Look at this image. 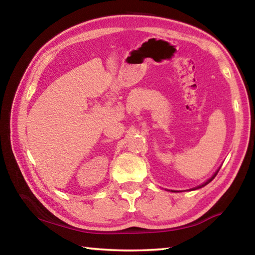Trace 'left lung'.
Masks as SVG:
<instances>
[{
  "instance_id": "8db88e82",
  "label": "left lung",
  "mask_w": 255,
  "mask_h": 255,
  "mask_svg": "<svg viewBox=\"0 0 255 255\" xmlns=\"http://www.w3.org/2000/svg\"><path fill=\"white\" fill-rule=\"evenodd\" d=\"M218 171H219V170H218ZM218 171H217V172H216V173H215V174L213 175V178H210V179H209L208 181H207V182H205L204 184H201V185H200V187H198L197 189H199V188H201V187H205V185H206V184H208V183L210 182V181H213V179L215 178V176H216V174H217V173H218Z\"/></svg>"
}]
</instances>
